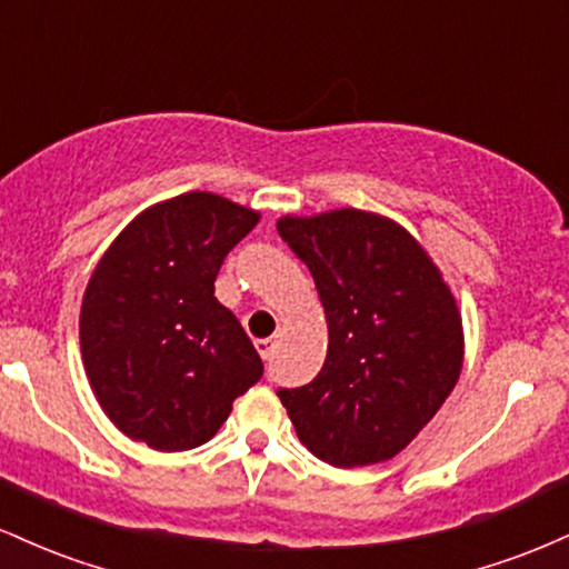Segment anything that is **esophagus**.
<instances>
[{
    "mask_svg": "<svg viewBox=\"0 0 569 569\" xmlns=\"http://www.w3.org/2000/svg\"><path fill=\"white\" fill-rule=\"evenodd\" d=\"M257 352L264 358V361H270L272 352H276V339H272V337L257 339Z\"/></svg>",
    "mask_w": 569,
    "mask_h": 569,
    "instance_id": "obj_1",
    "label": "esophagus"
}]
</instances>
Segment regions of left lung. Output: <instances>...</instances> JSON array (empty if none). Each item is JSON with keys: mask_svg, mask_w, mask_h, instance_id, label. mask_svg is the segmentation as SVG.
<instances>
[{"mask_svg": "<svg viewBox=\"0 0 569 569\" xmlns=\"http://www.w3.org/2000/svg\"><path fill=\"white\" fill-rule=\"evenodd\" d=\"M278 234L321 293L329 350L316 380L280 388L299 441L337 468L396 457L433 420L462 367L452 291L396 221L342 208Z\"/></svg>", "mask_w": 569, "mask_h": 569, "instance_id": "8db88e82", "label": "left lung"}]
</instances>
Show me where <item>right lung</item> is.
I'll return each instance as SVG.
<instances>
[{
    "label": "right lung",
    "instance_id": "right-lung-1",
    "mask_svg": "<svg viewBox=\"0 0 569 569\" xmlns=\"http://www.w3.org/2000/svg\"><path fill=\"white\" fill-rule=\"evenodd\" d=\"M259 213L187 192L136 217L98 262L80 312L90 388L109 420L160 452L200 447L264 367L213 297Z\"/></svg>",
    "mask_w": 569,
    "mask_h": 569
}]
</instances>
